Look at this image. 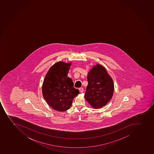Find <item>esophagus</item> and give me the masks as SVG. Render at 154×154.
I'll use <instances>...</instances> for the list:
<instances>
[{"instance_id": "esophagus-1", "label": "esophagus", "mask_w": 154, "mask_h": 154, "mask_svg": "<svg viewBox=\"0 0 154 154\" xmlns=\"http://www.w3.org/2000/svg\"><path fill=\"white\" fill-rule=\"evenodd\" d=\"M79 91L81 92V93H83L84 92V89L83 88H80L79 89Z\"/></svg>"}]
</instances>
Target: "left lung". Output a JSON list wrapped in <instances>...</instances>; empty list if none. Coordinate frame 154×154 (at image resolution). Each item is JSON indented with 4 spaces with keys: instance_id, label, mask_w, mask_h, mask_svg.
<instances>
[{
    "instance_id": "8db88e82",
    "label": "left lung",
    "mask_w": 154,
    "mask_h": 154,
    "mask_svg": "<svg viewBox=\"0 0 154 154\" xmlns=\"http://www.w3.org/2000/svg\"><path fill=\"white\" fill-rule=\"evenodd\" d=\"M85 97L95 109L101 108L112 99L114 85L112 78L102 65L97 64L88 73Z\"/></svg>"
}]
</instances>
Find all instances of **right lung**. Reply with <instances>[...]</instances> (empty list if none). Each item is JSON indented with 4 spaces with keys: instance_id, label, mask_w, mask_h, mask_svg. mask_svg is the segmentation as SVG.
I'll return each mask as SVG.
<instances>
[{
    "instance_id": "add662e5",
    "label": "right lung",
    "mask_w": 154,
    "mask_h": 154,
    "mask_svg": "<svg viewBox=\"0 0 154 154\" xmlns=\"http://www.w3.org/2000/svg\"><path fill=\"white\" fill-rule=\"evenodd\" d=\"M71 63L59 61L51 67L44 79L42 92L47 103L54 110L64 112L70 109L75 97L79 94L67 77Z\"/></svg>"
}]
</instances>
